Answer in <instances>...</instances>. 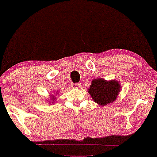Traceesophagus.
Listing matches in <instances>:
<instances>
[{"mask_svg":"<svg viewBox=\"0 0 157 157\" xmlns=\"http://www.w3.org/2000/svg\"><path fill=\"white\" fill-rule=\"evenodd\" d=\"M81 83H72L71 84V87H72L74 89H76V88H79L81 87Z\"/></svg>","mask_w":157,"mask_h":157,"instance_id":"1","label":"esophagus"}]
</instances>
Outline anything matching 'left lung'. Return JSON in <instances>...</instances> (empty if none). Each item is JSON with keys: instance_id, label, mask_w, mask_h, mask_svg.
<instances>
[{"instance_id": "1", "label": "left lung", "mask_w": 157, "mask_h": 157, "mask_svg": "<svg viewBox=\"0 0 157 157\" xmlns=\"http://www.w3.org/2000/svg\"><path fill=\"white\" fill-rule=\"evenodd\" d=\"M122 87L116 80L106 81L104 78H94L88 89L93 101L100 106H105L114 102Z\"/></svg>"}]
</instances>
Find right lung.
Listing matches in <instances>:
<instances>
[{
  "instance_id": "1",
  "label": "right lung",
  "mask_w": 157,
  "mask_h": 157,
  "mask_svg": "<svg viewBox=\"0 0 157 157\" xmlns=\"http://www.w3.org/2000/svg\"><path fill=\"white\" fill-rule=\"evenodd\" d=\"M58 94V92H56L54 94H51V95H49L50 98H48L46 100H47V102L49 103V104H53L56 100V96H57Z\"/></svg>"
}]
</instances>
